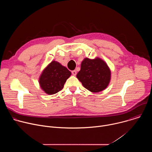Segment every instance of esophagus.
<instances>
[{"mask_svg": "<svg viewBox=\"0 0 152 152\" xmlns=\"http://www.w3.org/2000/svg\"><path fill=\"white\" fill-rule=\"evenodd\" d=\"M72 75H74V76H76V74H77V72H76V70H73V71H72Z\"/></svg>", "mask_w": 152, "mask_h": 152, "instance_id": "34e87169", "label": "esophagus"}]
</instances>
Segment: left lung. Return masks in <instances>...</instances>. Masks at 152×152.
Returning a JSON list of instances; mask_svg holds the SVG:
<instances>
[{
  "label": "left lung",
  "instance_id": "obj_1",
  "mask_svg": "<svg viewBox=\"0 0 152 152\" xmlns=\"http://www.w3.org/2000/svg\"><path fill=\"white\" fill-rule=\"evenodd\" d=\"M76 77L86 89L98 93L109 85L111 71L106 63L100 58L90 59L86 58L81 63L80 70Z\"/></svg>",
  "mask_w": 152,
  "mask_h": 152
}]
</instances>
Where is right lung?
<instances>
[{
	"instance_id": "obj_1",
	"label": "right lung",
	"mask_w": 152,
	"mask_h": 152,
	"mask_svg": "<svg viewBox=\"0 0 152 152\" xmlns=\"http://www.w3.org/2000/svg\"><path fill=\"white\" fill-rule=\"evenodd\" d=\"M71 72L56 62L52 61L42 72L39 83L41 89L48 94H54L62 90Z\"/></svg>"
}]
</instances>
